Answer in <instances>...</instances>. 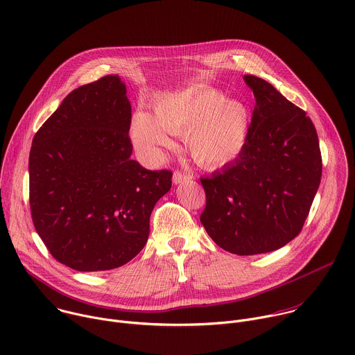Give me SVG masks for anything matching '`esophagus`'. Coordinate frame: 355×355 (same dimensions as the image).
<instances>
[{"instance_id": "1", "label": "esophagus", "mask_w": 355, "mask_h": 355, "mask_svg": "<svg viewBox=\"0 0 355 355\" xmlns=\"http://www.w3.org/2000/svg\"><path fill=\"white\" fill-rule=\"evenodd\" d=\"M189 179H191L190 175H186V173H183V172H180V171H175V172H173L172 180H173L175 184H179V183H182V182H184V180H189Z\"/></svg>"}]
</instances>
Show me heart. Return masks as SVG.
I'll use <instances>...</instances> for the list:
<instances>
[{
    "label": "heart",
    "instance_id": "heart-1",
    "mask_svg": "<svg viewBox=\"0 0 355 355\" xmlns=\"http://www.w3.org/2000/svg\"><path fill=\"white\" fill-rule=\"evenodd\" d=\"M250 128V112L239 101L214 88L186 89L171 94L146 112L134 116L131 135L137 144L158 150L172 146L169 134L187 132L193 158L204 166L221 168L243 151Z\"/></svg>",
    "mask_w": 355,
    "mask_h": 355
}]
</instances>
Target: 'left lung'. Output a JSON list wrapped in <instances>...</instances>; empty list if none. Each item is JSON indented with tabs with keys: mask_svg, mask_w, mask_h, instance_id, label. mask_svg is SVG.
Instances as JSON below:
<instances>
[{
	"mask_svg": "<svg viewBox=\"0 0 355 355\" xmlns=\"http://www.w3.org/2000/svg\"><path fill=\"white\" fill-rule=\"evenodd\" d=\"M256 105L246 146L223 171L201 178L200 221L224 250L260 254L302 230L322 178L316 128L306 113L254 76L243 77Z\"/></svg>",
	"mask_w": 355,
	"mask_h": 355,
	"instance_id": "8db88e82",
	"label": "left lung"
}]
</instances>
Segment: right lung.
<instances>
[{
	"instance_id": "add662e5",
	"label": "right lung",
	"mask_w": 355,
	"mask_h": 355,
	"mask_svg": "<svg viewBox=\"0 0 355 355\" xmlns=\"http://www.w3.org/2000/svg\"><path fill=\"white\" fill-rule=\"evenodd\" d=\"M119 76L74 89L35 134L29 155L32 220L51 256L77 271L128 263L150 235L171 171L132 161L131 105Z\"/></svg>"
}]
</instances>
